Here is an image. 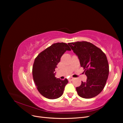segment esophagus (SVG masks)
Masks as SVG:
<instances>
[{
  "mask_svg": "<svg viewBox=\"0 0 123 123\" xmlns=\"http://www.w3.org/2000/svg\"><path fill=\"white\" fill-rule=\"evenodd\" d=\"M74 80V78H73V77H69V80Z\"/></svg>",
  "mask_w": 123,
  "mask_h": 123,
  "instance_id": "esophagus-1",
  "label": "esophagus"
}]
</instances>
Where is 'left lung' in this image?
<instances>
[{
  "mask_svg": "<svg viewBox=\"0 0 123 123\" xmlns=\"http://www.w3.org/2000/svg\"><path fill=\"white\" fill-rule=\"evenodd\" d=\"M84 69L87 80L76 87L81 98H91L99 94L105 87L109 75V65L105 54L93 44L87 42L68 43Z\"/></svg>",
  "mask_w": 123,
  "mask_h": 123,
  "instance_id": "left-lung-1",
  "label": "left lung"
}]
</instances>
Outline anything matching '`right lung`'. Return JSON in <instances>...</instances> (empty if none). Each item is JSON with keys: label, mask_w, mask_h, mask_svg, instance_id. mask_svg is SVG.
<instances>
[{"label": "right lung", "mask_w": 123, "mask_h": 123, "mask_svg": "<svg viewBox=\"0 0 123 123\" xmlns=\"http://www.w3.org/2000/svg\"><path fill=\"white\" fill-rule=\"evenodd\" d=\"M66 51H71L66 43H58L40 53L33 64V80L38 91L44 97L56 99L62 95L68 80H62L55 76V69Z\"/></svg>", "instance_id": "right-lung-1"}]
</instances>
